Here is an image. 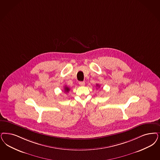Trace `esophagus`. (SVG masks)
<instances>
[{
  "mask_svg": "<svg viewBox=\"0 0 160 160\" xmlns=\"http://www.w3.org/2000/svg\"><path fill=\"white\" fill-rule=\"evenodd\" d=\"M78 84H79L81 86H84L85 85V83H84V82H79Z\"/></svg>",
  "mask_w": 160,
  "mask_h": 160,
  "instance_id": "34e87169",
  "label": "esophagus"
}]
</instances>
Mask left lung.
Returning a JSON list of instances; mask_svg holds the SVG:
<instances>
[{
	"label": "left lung",
	"instance_id": "obj_1",
	"mask_svg": "<svg viewBox=\"0 0 160 160\" xmlns=\"http://www.w3.org/2000/svg\"><path fill=\"white\" fill-rule=\"evenodd\" d=\"M99 86V85H98V84H97V86Z\"/></svg>",
	"mask_w": 160,
	"mask_h": 160
}]
</instances>
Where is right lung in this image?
<instances>
[{
	"label": "right lung",
	"instance_id": "right-lung-1",
	"mask_svg": "<svg viewBox=\"0 0 160 160\" xmlns=\"http://www.w3.org/2000/svg\"><path fill=\"white\" fill-rule=\"evenodd\" d=\"M64 91L66 92H68L70 91V88H68V87H67V86H65L64 87Z\"/></svg>",
	"mask_w": 160,
	"mask_h": 160
}]
</instances>
